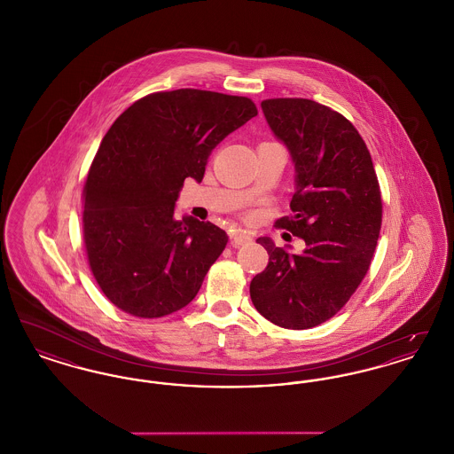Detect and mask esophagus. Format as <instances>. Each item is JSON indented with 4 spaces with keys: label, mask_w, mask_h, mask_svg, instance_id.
I'll return each instance as SVG.
<instances>
[{
    "label": "esophagus",
    "mask_w": 454,
    "mask_h": 454,
    "mask_svg": "<svg viewBox=\"0 0 454 454\" xmlns=\"http://www.w3.org/2000/svg\"><path fill=\"white\" fill-rule=\"evenodd\" d=\"M250 241H252V235L248 231H243V230H238L237 233L231 237L233 247H239V245H245V243H250Z\"/></svg>",
    "instance_id": "1"
}]
</instances>
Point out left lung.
Masks as SVG:
<instances>
[{"label":"left lung","instance_id":"left-lung-1","mask_svg":"<svg viewBox=\"0 0 454 454\" xmlns=\"http://www.w3.org/2000/svg\"><path fill=\"white\" fill-rule=\"evenodd\" d=\"M262 110L296 172L293 216L279 226L306 247L296 255L259 238L269 263L250 282V298L269 322L304 330L332 318L364 279L381 192L366 143L342 114L306 98L263 100Z\"/></svg>","mask_w":454,"mask_h":454}]
</instances>
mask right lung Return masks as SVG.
<instances>
[{
    "mask_svg": "<svg viewBox=\"0 0 454 454\" xmlns=\"http://www.w3.org/2000/svg\"><path fill=\"white\" fill-rule=\"evenodd\" d=\"M257 115L247 97L182 88L134 102L104 136L85 185L83 237L95 281L141 318L182 309L199 293L228 235L192 216L175 219L185 178Z\"/></svg>",
    "mask_w": 454,
    "mask_h": 454,
    "instance_id": "1",
    "label": "right lung"
}]
</instances>
